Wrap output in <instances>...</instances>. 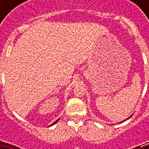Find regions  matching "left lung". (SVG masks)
I'll return each mask as SVG.
<instances>
[{
  "mask_svg": "<svg viewBox=\"0 0 149 149\" xmlns=\"http://www.w3.org/2000/svg\"><path fill=\"white\" fill-rule=\"evenodd\" d=\"M132 115H131V116H130V117H128V118H127V119H126V120H127V119H129V118H131V117H132ZM125 120H123V121H121V122H124V121H125ZM121 122H120V123H121Z\"/></svg>",
  "mask_w": 149,
  "mask_h": 149,
  "instance_id": "left-lung-1",
  "label": "left lung"
}]
</instances>
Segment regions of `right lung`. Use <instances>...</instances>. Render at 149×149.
Instances as JSON below:
<instances>
[{
    "label": "right lung",
    "instance_id": "1",
    "mask_svg": "<svg viewBox=\"0 0 149 149\" xmlns=\"http://www.w3.org/2000/svg\"><path fill=\"white\" fill-rule=\"evenodd\" d=\"M58 120H59V118H58V120H56V121H55V122H53V123H52V125H50V126H52V125H55V124H56V122H58Z\"/></svg>",
    "mask_w": 149,
    "mask_h": 149
}]
</instances>
